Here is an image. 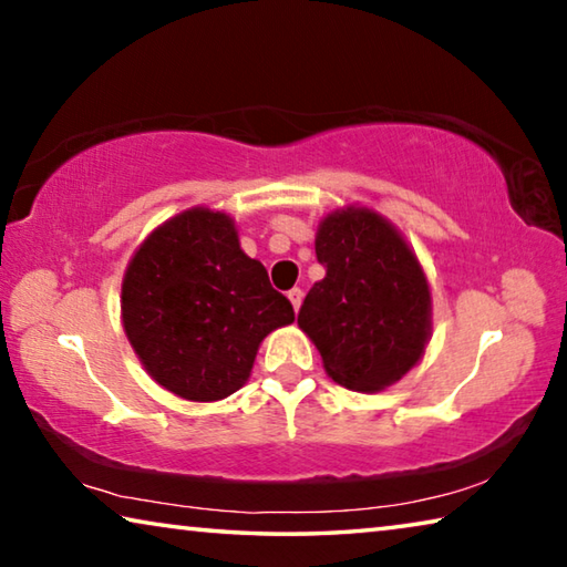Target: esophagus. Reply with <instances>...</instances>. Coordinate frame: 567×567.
<instances>
[{
    "mask_svg": "<svg viewBox=\"0 0 567 567\" xmlns=\"http://www.w3.org/2000/svg\"><path fill=\"white\" fill-rule=\"evenodd\" d=\"M302 290H300V287H292V290L290 292H287V297H290V302H292V307H295V312L297 310H300V305H302Z\"/></svg>",
    "mask_w": 567,
    "mask_h": 567,
    "instance_id": "34e87169",
    "label": "esophagus"
}]
</instances>
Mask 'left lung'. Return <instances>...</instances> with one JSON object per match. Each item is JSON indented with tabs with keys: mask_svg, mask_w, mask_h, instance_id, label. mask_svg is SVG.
Returning <instances> with one entry per match:
<instances>
[{
	"mask_svg": "<svg viewBox=\"0 0 567 567\" xmlns=\"http://www.w3.org/2000/svg\"><path fill=\"white\" fill-rule=\"evenodd\" d=\"M315 252L324 277L297 315L328 375L358 392L395 385L425 354L433 295L400 229L370 207L322 217Z\"/></svg>",
	"mask_w": 567,
	"mask_h": 567,
	"instance_id": "obj_1",
	"label": "left lung"
}]
</instances>
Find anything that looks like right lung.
<instances>
[{
	"mask_svg": "<svg viewBox=\"0 0 567 567\" xmlns=\"http://www.w3.org/2000/svg\"><path fill=\"white\" fill-rule=\"evenodd\" d=\"M290 322V300L219 209L189 207L152 229L122 277L124 334L150 378L182 400L233 395L260 342Z\"/></svg>",
	"mask_w": 567,
	"mask_h": 567,
	"instance_id": "right-lung-1",
	"label": "right lung"
}]
</instances>
